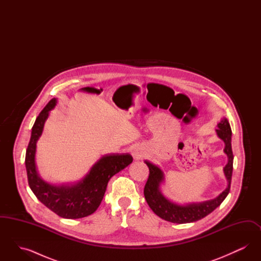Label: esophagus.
<instances>
[{
    "instance_id": "34e87169",
    "label": "esophagus",
    "mask_w": 261,
    "mask_h": 261,
    "mask_svg": "<svg viewBox=\"0 0 261 261\" xmlns=\"http://www.w3.org/2000/svg\"><path fill=\"white\" fill-rule=\"evenodd\" d=\"M133 156H134V159L136 160V161H139V160H142L143 159V153L139 150V149H134V151H133Z\"/></svg>"
}]
</instances>
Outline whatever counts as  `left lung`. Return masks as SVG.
<instances>
[{"label":"left lung","instance_id":"1","mask_svg":"<svg viewBox=\"0 0 261 261\" xmlns=\"http://www.w3.org/2000/svg\"><path fill=\"white\" fill-rule=\"evenodd\" d=\"M218 129H216L217 136L225 143L224 152L228 156V162L224 167L225 177L228 182V186L223 192L217 196L215 199L205 200L202 202H193L186 204H178L173 201L166 199L162 195L161 185L164 181V174L162 169L156 165L146 161L145 163L148 165L149 169V178L145 185L144 195L150 210L153 211L158 216L162 219L172 222V223L184 224L191 223L198 221L199 219L205 217L216 207H218L225 198L228 196L231 187L232 173H233V151L231 145L232 130L227 118L223 117L222 120L217 124Z\"/></svg>","mask_w":261,"mask_h":261}]
</instances>
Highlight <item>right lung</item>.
Listing matches in <instances>:
<instances>
[{
	"instance_id": "1",
	"label": "right lung",
	"mask_w": 261,
	"mask_h": 261,
	"mask_svg": "<svg viewBox=\"0 0 261 261\" xmlns=\"http://www.w3.org/2000/svg\"><path fill=\"white\" fill-rule=\"evenodd\" d=\"M57 105L51 99L38 115L32 127L31 138L26 149L25 166L28 184L43 204L62 218L77 219L97 211L105 196L110 179L133 162L129 153H113L101 156L79 182L70 185H53L44 181L37 172L35 163L36 144L43 133L49 112Z\"/></svg>"
}]
</instances>
